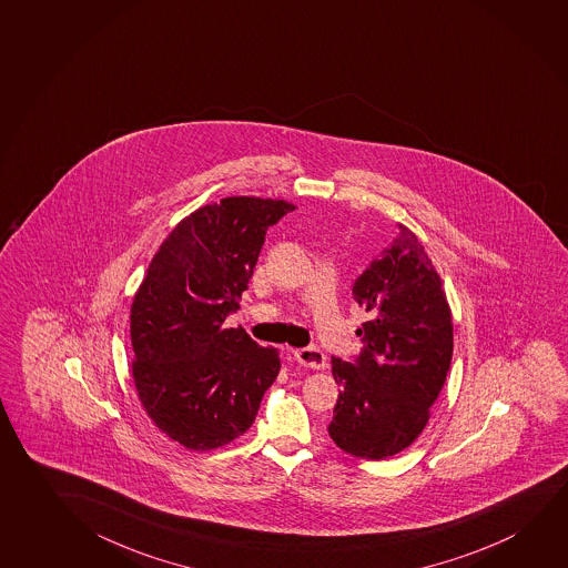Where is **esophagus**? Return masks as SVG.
<instances>
[{
	"label": "esophagus",
	"mask_w": 568,
	"mask_h": 568,
	"mask_svg": "<svg viewBox=\"0 0 568 568\" xmlns=\"http://www.w3.org/2000/svg\"><path fill=\"white\" fill-rule=\"evenodd\" d=\"M293 356L301 366L311 367V369H326L328 367V358L324 356L323 349L315 348V346L295 349Z\"/></svg>",
	"instance_id": "34e87169"
}]
</instances>
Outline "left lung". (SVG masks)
<instances>
[{
  "label": "left lung",
  "instance_id": "left-lung-1",
  "mask_svg": "<svg viewBox=\"0 0 568 568\" xmlns=\"http://www.w3.org/2000/svg\"><path fill=\"white\" fill-rule=\"evenodd\" d=\"M354 301L367 313L354 362L332 358L342 392L328 435L344 453L384 460L419 437L453 359V313L419 237L399 234L359 275Z\"/></svg>",
  "mask_w": 568,
  "mask_h": 568
}]
</instances>
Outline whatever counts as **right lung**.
<instances>
[{"label": "right lung", "instance_id": "1", "mask_svg": "<svg viewBox=\"0 0 568 568\" xmlns=\"http://www.w3.org/2000/svg\"><path fill=\"white\" fill-rule=\"evenodd\" d=\"M295 204L227 196L181 220L131 303V376L155 427L189 450H214L252 427L280 374L277 348L226 328L267 227Z\"/></svg>", "mask_w": 568, "mask_h": 568}]
</instances>
